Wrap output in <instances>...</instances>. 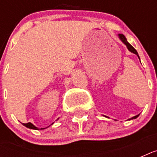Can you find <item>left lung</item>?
Here are the masks:
<instances>
[{
	"instance_id": "obj_1",
	"label": "left lung",
	"mask_w": 157,
	"mask_h": 157,
	"mask_svg": "<svg viewBox=\"0 0 157 157\" xmlns=\"http://www.w3.org/2000/svg\"><path fill=\"white\" fill-rule=\"evenodd\" d=\"M118 36H119V38H120V39H121V40L122 42L124 43V45H126L127 49H128V50H129V51H130V52H131V53H133V54H136L137 56L139 57V54H138V52H137V50H135V49H134V48L133 47V46H132V45H130V44H129V42H128V41H127L126 38H125V36H124L123 35V34H119V35H118ZM139 60H140V59H139ZM139 117V115H137V116H135V117H132V118H130V119H129V120L136 119V118H137V117Z\"/></svg>"
}]
</instances>
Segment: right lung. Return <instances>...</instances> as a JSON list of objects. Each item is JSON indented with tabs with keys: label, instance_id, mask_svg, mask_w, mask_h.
I'll list each match as a JSON object with an SVG mask.
<instances>
[{
	"label": "right lung",
	"instance_id": "right-lung-1",
	"mask_svg": "<svg viewBox=\"0 0 157 157\" xmlns=\"http://www.w3.org/2000/svg\"><path fill=\"white\" fill-rule=\"evenodd\" d=\"M59 120V119H58ZM23 124L24 125V126H26L27 128H29V129H45V128H41V129H39V128H37V127H36L34 124H33L31 122H28V123H26V124H24V123H23Z\"/></svg>",
	"mask_w": 157,
	"mask_h": 157
}]
</instances>
